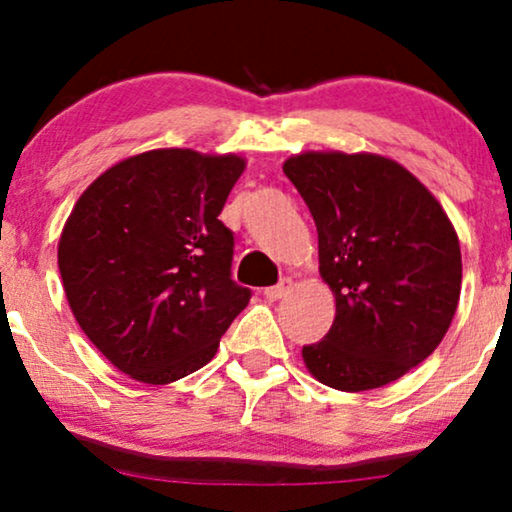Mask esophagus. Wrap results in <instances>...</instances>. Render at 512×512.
I'll return each instance as SVG.
<instances>
[{
    "mask_svg": "<svg viewBox=\"0 0 512 512\" xmlns=\"http://www.w3.org/2000/svg\"><path fill=\"white\" fill-rule=\"evenodd\" d=\"M289 289H291V279H282L279 284L268 286V289L263 291V296L268 300H279V298H284L286 293H289Z\"/></svg>",
    "mask_w": 512,
    "mask_h": 512,
    "instance_id": "1",
    "label": "esophagus"
}]
</instances>
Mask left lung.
Wrapping results in <instances>:
<instances>
[{"instance_id":"1","label":"left lung","mask_w":512,"mask_h":512,"mask_svg":"<svg viewBox=\"0 0 512 512\" xmlns=\"http://www.w3.org/2000/svg\"><path fill=\"white\" fill-rule=\"evenodd\" d=\"M284 174L310 207L319 272L335 296L331 331L303 347L307 370L340 391L398 380L457 312V230L415 174L377 153L305 151Z\"/></svg>"}]
</instances>
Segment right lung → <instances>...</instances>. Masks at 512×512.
Segmentation results:
<instances>
[{
	"label": "right lung",
	"mask_w": 512,
	"mask_h": 512,
	"mask_svg": "<svg viewBox=\"0 0 512 512\" xmlns=\"http://www.w3.org/2000/svg\"><path fill=\"white\" fill-rule=\"evenodd\" d=\"M247 167L235 153H137L102 172L58 244L67 303L88 340L132 380L170 384L214 359L249 305L230 277L233 233L219 221Z\"/></svg>",
	"instance_id": "right-lung-1"
}]
</instances>
